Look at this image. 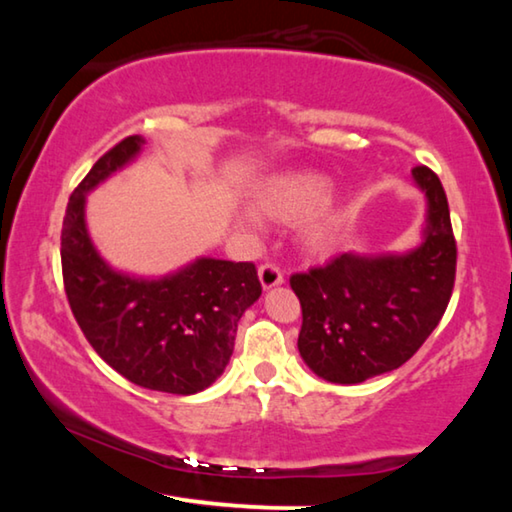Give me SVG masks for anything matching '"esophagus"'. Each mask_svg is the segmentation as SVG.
I'll return each instance as SVG.
<instances>
[{"mask_svg":"<svg viewBox=\"0 0 512 512\" xmlns=\"http://www.w3.org/2000/svg\"><path fill=\"white\" fill-rule=\"evenodd\" d=\"M257 275H259V282H262L264 291L273 289V287H280V284L284 282L282 271L275 264H262V266H259Z\"/></svg>","mask_w":512,"mask_h":512,"instance_id":"1","label":"esophagus"}]
</instances>
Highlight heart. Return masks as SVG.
Returning a JSON list of instances; mask_svg holds the SVG:
<instances>
[{"instance_id": "heart-1", "label": "heart", "mask_w": 512, "mask_h": 512, "mask_svg": "<svg viewBox=\"0 0 512 512\" xmlns=\"http://www.w3.org/2000/svg\"><path fill=\"white\" fill-rule=\"evenodd\" d=\"M332 178L316 171H289L264 180L253 196L259 216L277 223H305V246L325 253L339 235L345 205L332 198Z\"/></svg>"}]
</instances>
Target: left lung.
<instances>
[{
    "label": "left lung",
    "mask_w": 512,
    "mask_h": 512,
    "mask_svg": "<svg viewBox=\"0 0 512 512\" xmlns=\"http://www.w3.org/2000/svg\"><path fill=\"white\" fill-rule=\"evenodd\" d=\"M411 176L424 194L418 244L404 253L348 250L327 266L291 275L302 307L300 357L332 384H361L400 368L452 298L456 241L445 189L427 167Z\"/></svg>",
    "instance_id": "1"
}]
</instances>
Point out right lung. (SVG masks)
I'll use <instances>...</instances> for the list:
<instances>
[{
	"label": "right lung",
	"instance_id": "1",
	"mask_svg": "<svg viewBox=\"0 0 512 512\" xmlns=\"http://www.w3.org/2000/svg\"><path fill=\"white\" fill-rule=\"evenodd\" d=\"M142 135L110 149L69 196L60 259L69 307L85 339L121 377L149 391L194 395L223 375L237 323L262 296L255 264L196 257L167 275L110 266L94 246L88 194L140 158Z\"/></svg>",
	"mask_w": 512,
	"mask_h": 512
}]
</instances>
